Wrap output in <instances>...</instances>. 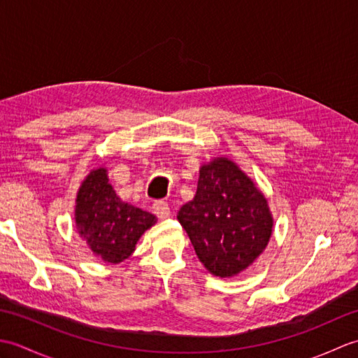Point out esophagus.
Returning a JSON list of instances; mask_svg holds the SVG:
<instances>
[{
  "label": "esophagus",
  "instance_id": "34e87169",
  "mask_svg": "<svg viewBox=\"0 0 358 358\" xmlns=\"http://www.w3.org/2000/svg\"><path fill=\"white\" fill-rule=\"evenodd\" d=\"M152 210H154V214L159 220H166V218L171 217V208L166 201H155L154 206H152Z\"/></svg>",
  "mask_w": 358,
  "mask_h": 358
}]
</instances>
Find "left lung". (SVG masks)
Instances as JSON below:
<instances>
[{"instance_id":"8db88e82","label":"left lung","mask_w":358,"mask_h":358,"mask_svg":"<svg viewBox=\"0 0 358 358\" xmlns=\"http://www.w3.org/2000/svg\"><path fill=\"white\" fill-rule=\"evenodd\" d=\"M177 218L199 260L220 278L248 269L268 246L273 227L263 192L226 157L200 167L195 196L181 206Z\"/></svg>"}]
</instances>
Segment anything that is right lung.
Listing matches in <instances>:
<instances>
[{"label":"right lung","mask_w":358,"mask_h":358,"mask_svg":"<svg viewBox=\"0 0 358 358\" xmlns=\"http://www.w3.org/2000/svg\"><path fill=\"white\" fill-rule=\"evenodd\" d=\"M157 223L150 212L123 201L109 183L108 169L89 172L75 200L80 238L103 262L118 264L131 257L141 235Z\"/></svg>","instance_id":"right-lung-1"}]
</instances>
